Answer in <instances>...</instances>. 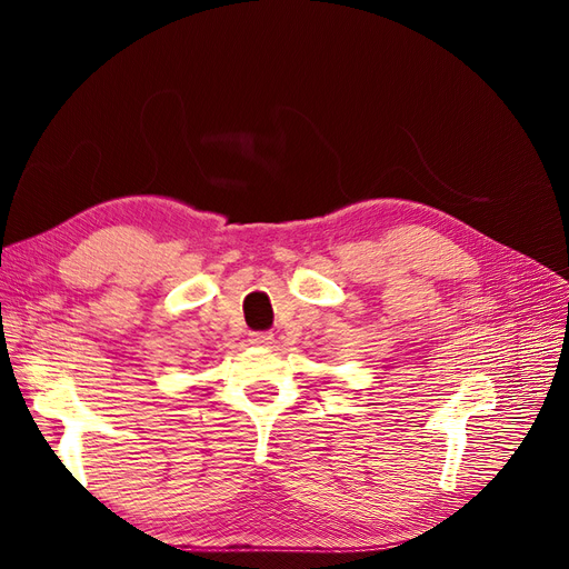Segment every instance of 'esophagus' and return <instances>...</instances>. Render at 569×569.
<instances>
[{
  "label": "esophagus",
  "instance_id": "obj_1",
  "mask_svg": "<svg viewBox=\"0 0 569 569\" xmlns=\"http://www.w3.org/2000/svg\"><path fill=\"white\" fill-rule=\"evenodd\" d=\"M249 341L253 343V346H269V343H272L274 341V337L272 335H269V332H253L251 337H249Z\"/></svg>",
  "mask_w": 569,
  "mask_h": 569
}]
</instances>
